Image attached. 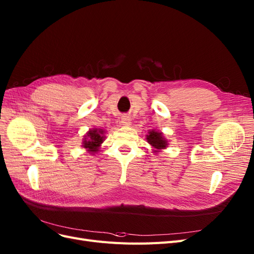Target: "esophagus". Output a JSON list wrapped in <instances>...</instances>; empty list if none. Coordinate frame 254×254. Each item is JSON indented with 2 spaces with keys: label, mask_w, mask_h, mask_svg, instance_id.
<instances>
[{
  "label": "esophagus",
  "mask_w": 254,
  "mask_h": 254,
  "mask_svg": "<svg viewBox=\"0 0 254 254\" xmlns=\"http://www.w3.org/2000/svg\"><path fill=\"white\" fill-rule=\"evenodd\" d=\"M121 123H122V125H123V126H125V127H128V126H130L131 120H130V118H129V117H127V116H123V117H122V121H121Z\"/></svg>",
  "instance_id": "esophagus-1"
}]
</instances>
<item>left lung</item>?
<instances>
[{
    "instance_id": "1",
    "label": "left lung",
    "mask_w": 254,
    "mask_h": 254,
    "mask_svg": "<svg viewBox=\"0 0 254 254\" xmlns=\"http://www.w3.org/2000/svg\"><path fill=\"white\" fill-rule=\"evenodd\" d=\"M146 138L147 142L154 148L153 152H159V150L165 149L168 145L166 138L163 136V133L157 132L155 130H150L149 132H148V135H146Z\"/></svg>"
}]
</instances>
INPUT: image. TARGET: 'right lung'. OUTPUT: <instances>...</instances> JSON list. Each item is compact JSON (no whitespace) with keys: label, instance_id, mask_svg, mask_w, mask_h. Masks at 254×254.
<instances>
[{"label":"right lung","instance_id":"obj_1","mask_svg":"<svg viewBox=\"0 0 254 254\" xmlns=\"http://www.w3.org/2000/svg\"><path fill=\"white\" fill-rule=\"evenodd\" d=\"M104 132L105 131L100 128L90 129L84 136L82 146L85 148V149H87V151H89L91 153L98 152L101 144L104 142V138H105Z\"/></svg>","mask_w":254,"mask_h":254}]
</instances>
